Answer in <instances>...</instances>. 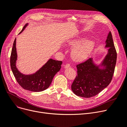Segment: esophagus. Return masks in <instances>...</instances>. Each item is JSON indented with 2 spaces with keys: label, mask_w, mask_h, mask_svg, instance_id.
<instances>
[{
  "label": "esophagus",
  "mask_w": 127,
  "mask_h": 127,
  "mask_svg": "<svg viewBox=\"0 0 127 127\" xmlns=\"http://www.w3.org/2000/svg\"><path fill=\"white\" fill-rule=\"evenodd\" d=\"M70 66V65L69 64H66L64 65V67L65 68H67V67H69Z\"/></svg>",
  "instance_id": "obj_1"
}]
</instances>
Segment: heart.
Segmentation results:
<instances>
[{
  "label": "heart",
  "mask_w": 127,
  "mask_h": 127,
  "mask_svg": "<svg viewBox=\"0 0 127 127\" xmlns=\"http://www.w3.org/2000/svg\"><path fill=\"white\" fill-rule=\"evenodd\" d=\"M84 38H77V39L70 40L68 42V46L75 47L83 41ZM95 46V42L93 40H86L79 45L73 49L71 52V57L74 61L80 62L84 61L89 57Z\"/></svg>",
  "instance_id": "b5f03b06"
}]
</instances>
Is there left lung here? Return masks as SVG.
Masks as SVG:
<instances>
[{
    "label": "left lung",
    "instance_id": "8db88e82",
    "mask_svg": "<svg viewBox=\"0 0 127 127\" xmlns=\"http://www.w3.org/2000/svg\"><path fill=\"white\" fill-rule=\"evenodd\" d=\"M106 43V47L109 48L108 52L102 63L105 68H99L93 64L91 58L76 65L77 75L71 88L77 96L86 98L94 96L111 82L116 64L117 52L111 32L108 35Z\"/></svg>",
    "mask_w": 127,
    "mask_h": 127
}]
</instances>
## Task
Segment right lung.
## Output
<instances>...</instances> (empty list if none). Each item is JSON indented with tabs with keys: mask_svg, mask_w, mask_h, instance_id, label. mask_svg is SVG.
Returning <instances> with one entry per match:
<instances>
[{
	"mask_svg": "<svg viewBox=\"0 0 127 127\" xmlns=\"http://www.w3.org/2000/svg\"><path fill=\"white\" fill-rule=\"evenodd\" d=\"M28 24H26L21 33ZM17 53L15 39L10 56V66L12 73L18 84L24 89L33 92H40L47 89L51 85L54 75L61 68L62 61L50 59L43 66L34 74L25 75L21 73L16 67Z\"/></svg>",
	"mask_w": 127,
	"mask_h": 127,
	"instance_id": "obj_1",
	"label": "right lung"
}]
</instances>
